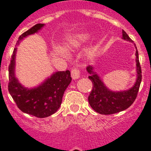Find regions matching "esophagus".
<instances>
[{
    "instance_id": "obj_1",
    "label": "esophagus",
    "mask_w": 151,
    "mask_h": 151,
    "mask_svg": "<svg viewBox=\"0 0 151 151\" xmlns=\"http://www.w3.org/2000/svg\"><path fill=\"white\" fill-rule=\"evenodd\" d=\"M80 76L81 73L78 69H73V70H71V77H72V78H73V80L78 79V78H80Z\"/></svg>"
}]
</instances>
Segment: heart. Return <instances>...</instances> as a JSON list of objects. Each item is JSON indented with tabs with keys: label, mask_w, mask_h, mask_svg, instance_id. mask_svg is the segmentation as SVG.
Instances as JSON below:
<instances>
[{
	"label": "heart",
	"mask_w": 151,
	"mask_h": 151,
	"mask_svg": "<svg viewBox=\"0 0 151 151\" xmlns=\"http://www.w3.org/2000/svg\"><path fill=\"white\" fill-rule=\"evenodd\" d=\"M88 37V34L86 33H81V34H77L75 36L72 37L67 43L64 46V49L62 48L61 47L55 46L54 47V51L56 54L59 55L60 56L66 58L67 57V53L66 52H71L73 48H76L79 47L84 41L86 40ZM87 55L88 56H92L93 55V50L92 48H89L87 50Z\"/></svg>",
	"instance_id": "obj_1"
}]
</instances>
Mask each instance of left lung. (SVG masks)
<instances>
[{"instance_id":"obj_1","label":"left lung","mask_w":151,"mask_h":151,"mask_svg":"<svg viewBox=\"0 0 151 151\" xmlns=\"http://www.w3.org/2000/svg\"><path fill=\"white\" fill-rule=\"evenodd\" d=\"M122 39H124V41L132 42L131 38L124 30H122ZM136 80L133 86L128 90L114 92L109 89L103 83L100 77L94 70V66H87L86 70L90 74L88 78L93 85L92 92L88 96V99L91 107L95 111L101 114H113L126 110L133 103L137 96L142 80V72L136 47Z\"/></svg>"}]
</instances>
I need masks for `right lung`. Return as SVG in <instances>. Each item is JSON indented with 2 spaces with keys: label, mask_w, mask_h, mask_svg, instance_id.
<instances>
[{
  "label": "right lung",
  "mask_w": 151,
  "mask_h": 151,
  "mask_svg": "<svg viewBox=\"0 0 151 151\" xmlns=\"http://www.w3.org/2000/svg\"><path fill=\"white\" fill-rule=\"evenodd\" d=\"M45 24L37 23L20 35L17 45L29 35L37 33ZM17 47L13 51L8 66V91L22 112L37 117H47L55 113L62 103L64 92L71 82L70 70L57 71L46 78L41 85L34 88H26L15 77V55Z\"/></svg>",
  "instance_id": "add662e5"
}]
</instances>
